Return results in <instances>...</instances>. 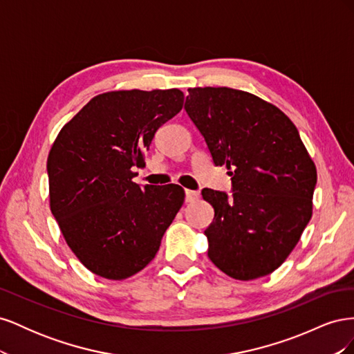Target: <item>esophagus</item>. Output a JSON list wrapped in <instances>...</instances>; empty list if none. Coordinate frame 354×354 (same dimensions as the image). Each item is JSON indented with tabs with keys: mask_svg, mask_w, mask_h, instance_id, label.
I'll list each match as a JSON object with an SVG mask.
<instances>
[{
	"mask_svg": "<svg viewBox=\"0 0 354 354\" xmlns=\"http://www.w3.org/2000/svg\"><path fill=\"white\" fill-rule=\"evenodd\" d=\"M201 198L199 192L196 190H186V202H196Z\"/></svg>",
	"mask_w": 354,
	"mask_h": 354,
	"instance_id": "1",
	"label": "esophagus"
}]
</instances>
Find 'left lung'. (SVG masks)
<instances>
[{
  "instance_id": "1",
  "label": "left lung",
  "mask_w": 354,
  "mask_h": 354,
  "mask_svg": "<svg viewBox=\"0 0 354 354\" xmlns=\"http://www.w3.org/2000/svg\"><path fill=\"white\" fill-rule=\"evenodd\" d=\"M185 109L214 164L226 165L233 194L211 189L208 257L238 281L274 272L295 248L313 212L316 165L297 127L274 104L227 87L189 88Z\"/></svg>"
}]
</instances>
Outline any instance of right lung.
I'll return each instance as SVG.
<instances>
[{"mask_svg":"<svg viewBox=\"0 0 354 354\" xmlns=\"http://www.w3.org/2000/svg\"><path fill=\"white\" fill-rule=\"evenodd\" d=\"M183 102L177 88L103 93L53 143L50 209L72 252L94 274L124 281L143 270L183 205L178 185L142 189L133 181L156 130Z\"/></svg>","mask_w":354,"mask_h":354,"instance_id":"right-lung-1","label":"right lung"}]
</instances>
